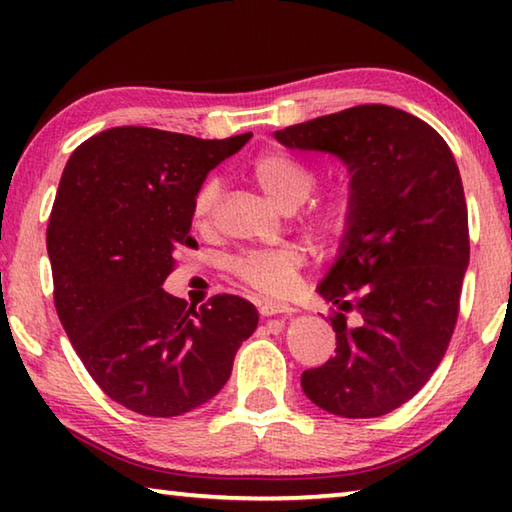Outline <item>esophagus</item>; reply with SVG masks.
Returning <instances> with one entry per match:
<instances>
[{"mask_svg": "<svg viewBox=\"0 0 512 512\" xmlns=\"http://www.w3.org/2000/svg\"><path fill=\"white\" fill-rule=\"evenodd\" d=\"M293 307L287 305V302H273V300H266V302H259V314L262 316H277V314H291Z\"/></svg>", "mask_w": 512, "mask_h": 512, "instance_id": "esophagus-1", "label": "esophagus"}]
</instances>
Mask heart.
<instances>
[{"label": "heart", "instance_id": "b5f03b06", "mask_svg": "<svg viewBox=\"0 0 512 512\" xmlns=\"http://www.w3.org/2000/svg\"><path fill=\"white\" fill-rule=\"evenodd\" d=\"M248 169L255 183L280 205L291 210L302 203L300 225L320 244H336L357 219V196L348 187H332L309 196L318 183V171L314 164L296 153L287 149H264L250 160ZM219 201V180H203L192 198L194 228H210ZM302 266H305V253L296 244L248 248L225 259V271L235 280L271 298L287 296L296 289Z\"/></svg>", "mask_w": 512, "mask_h": 512}]
</instances>
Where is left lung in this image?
<instances>
[{"mask_svg": "<svg viewBox=\"0 0 512 512\" xmlns=\"http://www.w3.org/2000/svg\"><path fill=\"white\" fill-rule=\"evenodd\" d=\"M275 137L339 155L357 196V219L318 287L336 305V354L302 372V391L341 418L391 413L443 361L461 311L470 228L454 155L427 121L381 103Z\"/></svg>", "mask_w": 512, "mask_h": 512, "instance_id": "obj_1", "label": "left lung"}]
</instances>
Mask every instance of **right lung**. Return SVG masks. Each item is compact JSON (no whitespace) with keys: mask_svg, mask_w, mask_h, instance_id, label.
Here are the masks:
<instances>
[{"mask_svg":"<svg viewBox=\"0 0 512 512\" xmlns=\"http://www.w3.org/2000/svg\"><path fill=\"white\" fill-rule=\"evenodd\" d=\"M250 135L198 140L117 126L76 146L47 225L54 305L85 370L110 400L151 418L221 391L257 327L230 293L189 307L162 291L180 248H196L192 198Z\"/></svg>","mask_w":512,"mask_h":512,"instance_id":"obj_1","label":"right lung"}]
</instances>
